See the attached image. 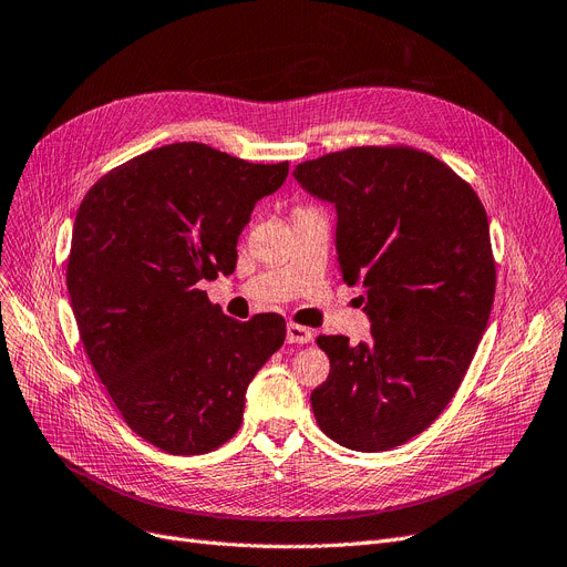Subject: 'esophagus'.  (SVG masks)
Instances as JSON below:
<instances>
[{
  "label": "esophagus",
  "mask_w": 567,
  "mask_h": 567,
  "mask_svg": "<svg viewBox=\"0 0 567 567\" xmlns=\"http://www.w3.org/2000/svg\"><path fill=\"white\" fill-rule=\"evenodd\" d=\"M286 339H288V344H309L313 339V332H311V328H305V326H298V323H288Z\"/></svg>",
  "instance_id": "obj_1"
}]
</instances>
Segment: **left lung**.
I'll list each match as a JSON object with an SVG mask.
<instances>
[{
	"label": "left lung",
	"instance_id": "1",
	"mask_svg": "<svg viewBox=\"0 0 567 567\" xmlns=\"http://www.w3.org/2000/svg\"><path fill=\"white\" fill-rule=\"evenodd\" d=\"M337 209L342 281L365 288L372 339L319 334L330 374L311 393L323 433L353 451H389L433 423L456 395L495 296V258L480 195L435 155L353 146L296 167Z\"/></svg>",
	"mask_w": 567,
	"mask_h": 567
}]
</instances>
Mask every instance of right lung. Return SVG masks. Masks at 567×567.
Segmentation results:
<instances>
[{
    "label": "right lung",
    "mask_w": 567,
    "mask_h": 567,
    "mask_svg": "<svg viewBox=\"0 0 567 567\" xmlns=\"http://www.w3.org/2000/svg\"><path fill=\"white\" fill-rule=\"evenodd\" d=\"M288 161L246 163L199 142L146 151L90 188L74 220L66 288L83 349L123 421L174 456L218 449L286 321H235L197 284L233 275L256 202Z\"/></svg>",
    "instance_id": "1"
}]
</instances>
